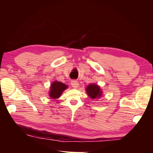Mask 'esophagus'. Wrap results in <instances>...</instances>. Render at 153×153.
<instances>
[{
  "instance_id": "1",
  "label": "esophagus",
  "mask_w": 153,
  "mask_h": 153,
  "mask_svg": "<svg viewBox=\"0 0 153 153\" xmlns=\"http://www.w3.org/2000/svg\"><path fill=\"white\" fill-rule=\"evenodd\" d=\"M71 84L72 87H74V88H77L78 87V85H79L78 82L76 80H73L71 82Z\"/></svg>"
}]
</instances>
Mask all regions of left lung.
Segmentation results:
<instances>
[{
	"label": "left lung",
	"instance_id": "8db88e82",
	"mask_svg": "<svg viewBox=\"0 0 153 153\" xmlns=\"http://www.w3.org/2000/svg\"><path fill=\"white\" fill-rule=\"evenodd\" d=\"M86 91L91 99L100 98L101 96V92H102L100 89V87L96 84H91L88 85Z\"/></svg>",
	"mask_w": 153,
	"mask_h": 153
}]
</instances>
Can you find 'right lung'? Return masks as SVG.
<instances>
[{
  "instance_id": "right-lung-1",
  "label": "right lung",
  "mask_w": 153,
  "mask_h": 153,
  "mask_svg": "<svg viewBox=\"0 0 153 153\" xmlns=\"http://www.w3.org/2000/svg\"><path fill=\"white\" fill-rule=\"evenodd\" d=\"M67 87L68 86L58 81H55L52 83V85H51L49 96L52 98H58L59 97L61 96L62 92L67 89Z\"/></svg>"
}]
</instances>
